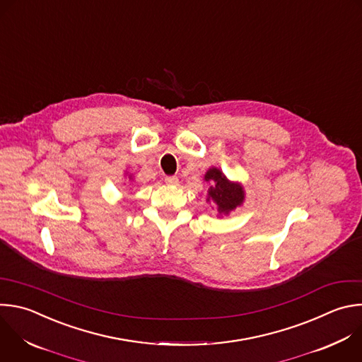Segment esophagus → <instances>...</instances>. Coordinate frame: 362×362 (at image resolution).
Here are the masks:
<instances>
[{"mask_svg":"<svg viewBox=\"0 0 362 362\" xmlns=\"http://www.w3.org/2000/svg\"><path fill=\"white\" fill-rule=\"evenodd\" d=\"M165 182H166L168 185H177V183H179V179H177V176H166V177H165Z\"/></svg>","mask_w":362,"mask_h":362,"instance_id":"esophagus-1","label":"esophagus"}]
</instances>
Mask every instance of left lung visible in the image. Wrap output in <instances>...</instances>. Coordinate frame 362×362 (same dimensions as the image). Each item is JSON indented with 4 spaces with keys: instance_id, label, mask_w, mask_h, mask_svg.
Masks as SVG:
<instances>
[{
    "instance_id": "1",
    "label": "left lung",
    "mask_w": 362,
    "mask_h": 362,
    "mask_svg": "<svg viewBox=\"0 0 362 362\" xmlns=\"http://www.w3.org/2000/svg\"><path fill=\"white\" fill-rule=\"evenodd\" d=\"M204 180L209 182V199L213 200L220 213H228L243 203L245 192L237 183H230L226 176L216 168L207 170Z\"/></svg>"
}]
</instances>
